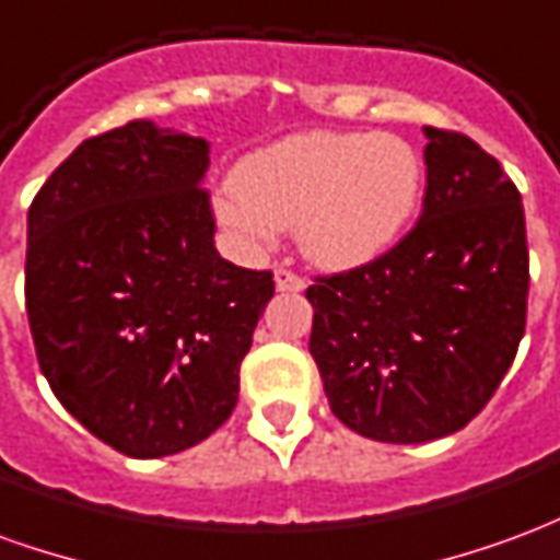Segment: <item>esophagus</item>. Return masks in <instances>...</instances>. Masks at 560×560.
Wrapping results in <instances>:
<instances>
[{
	"label": "esophagus",
	"mask_w": 560,
	"mask_h": 560,
	"mask_svg": "<svg viewBox=\"0 0 560 560\" xmlns=\"http://www.w3.org/2000/svg\"><path fill=\"white\" fill-rule=\"evenodd\" d=\"M276 291L300 293L305 291V281L300 276H293L291 269H276Z\"/></svg>",
	"instance_id": "esophagus-1"
}]
</instances>
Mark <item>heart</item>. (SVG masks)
Masks as SVG:
<instances>
[{
    "instance_id": "obj_1",
    "label": "heart",
    "mask_w": 560,
    "mask_h": 560,
    "mask_svg": "<svg viewBox=\"0 0 560 560\" xmlns=\"http://www.w3.org/2000/svg\"><path fill=\"white\" fill-rule=\"evenodd\" d=\"M422 155L399 135L305 131L243 159L215 219L236 243L264 252L291 231L308 264L357 269L396 245L417 215Z\"/></svg>"
}]
</instances>
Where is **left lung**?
<instances>
[{
	"label": "left lung",
	"instance_id": "8db88e82",
	"mask_svg": "<svg viewBox=\"0 0 560 560\" xmlns=\"http://www.w3.org/2000/svg\"><path fill=\"white\" fill-rule=\"evenodd\" d=\"M422 215L387 255L317 279L308 351L329 408L384 444L465 429L525 336L528 243L522 195L456 131L422 128Z\"/></svg>",
	"mask_w": 560,
	"mask_h": 560
}]
</instances>
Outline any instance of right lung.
Returning a JSON list of instances; mask_svg holds the SVG:
<instances>
[{
  "label": "right lung",
  "mask_w": 560,
  "mask_h": 560,
  "mask_svg": "<svg viewBox=\"0 0 560 560\" xmlns=\"http://www.w3.org/2000/svg\"><path fill=\"white\" fill-rule=\"evenodd\" d=\"M209 143L149 119L83 140L26 219V315L54 396L131 458L200 444L240 399L272 272L215 248Z\"/></svg>",
  "instance_id": "obj_1"
}]
</instances>
